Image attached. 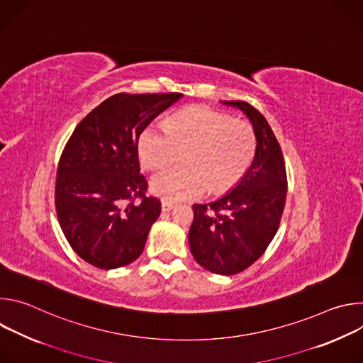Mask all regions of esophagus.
Returning <instances> with one entry per match:
<instances>
[{
	"label": "esophagus",
	"instance_id": "esophagus-1",
	"mask_svg": "<svg viewBox=\"0 0 363 363\" xmlns=\"http://www.w3.org/2000/svg\"><path fill=\"white\" fill-rule=\"evenodd\" d=\"M174 206H175L174 202H171V201H162V211L168 213V211H171V210L174 208Z\"/></svg>",
	"mask_w": 363,
	"mask_h": 363
}]
</instances>
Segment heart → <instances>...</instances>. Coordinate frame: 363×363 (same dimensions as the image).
Instances as JSON below:
<instances>
[{
  "label": "heart",
  "mask_w": 363,
  "mask_h": 363,
  "mask_svg": "<svg viewBox=\"0 0 363 363\" xmlns=\"http://www.w3.org/2000/svg\"><path fill=\"white\" fill-rule=\"evenodd\" d=\"M257 138L251 125L203 106L172 115L165 128L150 125L138 139L140 164L158 169L181 152L182 165L155 174L152 191L168 201L191 199L233 188L251 167Z\"/></svg>",
  "instance_id": "obj_1"
}]
</instances>
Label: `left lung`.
I'll use <instances>...</instances> for the list:
<instances>
[{
  "label": "left lung",
  "mask_w": 363,
  "mask_h": 363,
  "mask_svg": "<svg viewBox=\"0 0 363 363\" xmlns=\"http://www.w3.org/2000/svg\"><path fill=\"white\" fill-rule=\"evenodd\" d=\"M224 103L250 119L257 138L255 157L231 192L192 206L188 240L199 266L233 276L257 262L274 238L286 203L287 174L280 143L266 118L247 101Z\"/></svg>",
  "instance_id": "8db88e82"
}]
</instances>
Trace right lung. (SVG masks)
Masks as SVG:
<instances>
[{
  "label": "right lung",
  "mask_w": 363,
  "mask_h": 363,
  "mask_svg": "<svg viewBox=\"0 0 363 363\" xmlns=\"http://www.w3.org/2000/svg\"><path fill=\"white\" fill-rule=\"evenodd\" d=\"M182 93H118L73 130L57 167L55 203L66 240L89 264L112 270L142 254L161 201L140 174L142 130Z\"/></svg>",
  "instance_id": "obj_1"
}]
</instances>
